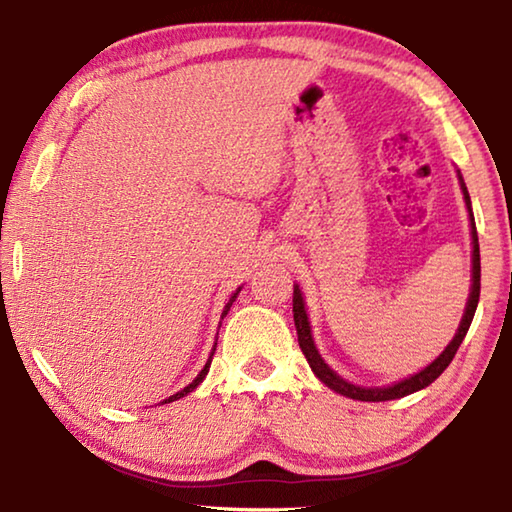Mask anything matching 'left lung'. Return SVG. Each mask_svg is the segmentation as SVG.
Masks as SVG:
<instances>
[{
  "label": "left lung",
  "instance_id": "left-lung-1",
  "mask_svg": "<svg viewBox=\"0 0 512 512\" xmlns=\"http://www.w3.org/2000/svg\"><path fill=\"white\" fill-rule=\"evenodd\" d=\"M458 180H461V189H463V198H465V205H467V212H470V225H472V289H470V298H467V305H465V314L461 318V325H458V332L452 339V343L447 345L440 354L438 359H433L427 368L415 372V375L406 377L402 381H395L391 386H375V388H366V386H354L350 381H345L343 377L336 375V372L327 366L320 357L314 339H311V327H309V318H307V309H305V300H302V293L298 284H293V323H296L298 329V343H300V350L305 354L311 370H314V375L323 381L325 386L332 388L334 393H341L345 397H350V400H359V402H388V400H397V397H404V395H411L415 391H422V388H427L429 384H433L440 375H443L445 368L452 363L456 350L461 348V343L465 339L467 329L472 325V318H474V311L476 305H479V293H481V255H479V237H476V225H474V214H472V201H470V194H467V187L463 183V176L461 171H458Z\"/></svg>",
  "mask_w": 512,
  "mask_h": 512
}]
</instances>
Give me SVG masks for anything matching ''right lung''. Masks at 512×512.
Here are the masks:
<instances>
[{
	"mask_svg": "<svg viewBox=\"0 0 512 512\" xmlns=\"http://www.w3.org/2000/svg\"><path fill=\"white\" fill-rule=\"evenodd\" d=\"M239 291H241V287L235 291V293H232V296H230V300H228V305H225V309H223V314H221V318L225 316V314H228V311H230V307H232V302H235L237 300V296H239ZM214 350H216V343H214V348H212V354H210V359H207V363H205V366H203V370L201 372H198V375H196V379L192 381V384H189V386H185L183 388V391H178L176 395H171L169 397V400H164V404H167V402H176V400H180V397H185V395H189V393H192L194 391V388L198 386V384H201V381L205 379V375H207V370H210V363H212V357H214Z\"/></svg>",
	"mask_w": 512,
	"mask_h": 512,
	"instance_id": "1",
	"label": "right lung"
}]
</instances>
